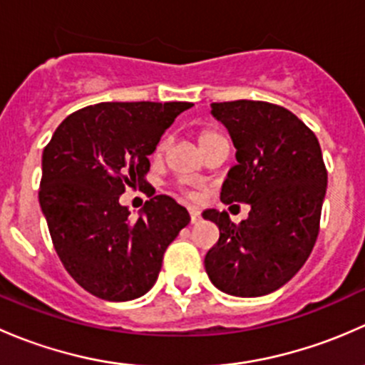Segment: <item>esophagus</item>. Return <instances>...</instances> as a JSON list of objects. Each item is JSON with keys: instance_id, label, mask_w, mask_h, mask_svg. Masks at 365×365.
<instances>
[{"instance_id": "34e87169", "label": "esophagus", "mask_w": 365, "mask_h": 365, "mask_svg": "<svg viewBox=\"0 0 365 365\" xmlns=\"http://www.w3.org/2000/svg\"><path fill=\"white\" fill-rule=\"evenodd\" d=\"M189 213H190V222H192V224L200 222V220H201V212H200V210L194 208V206H190Z\"/></svg>"}]
</instances>
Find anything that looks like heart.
Returning a JSON list of instances; mask_svg holds the SVG:
<instances>
[{
    "label": "heart",
    "mask_w": 365,
    "mask_h": 365,
    "mask_svg": "<svg viewBox=\"0 0 365 365\" xmlns=\"http://www.w3.org/2000/svg\"><path fill=\"white\" fill-rule=\"evenodd\" d=\"M197 141H200L201 150H206V148H210L212 145H215V143L226 141V138H224L222 134H219L217 130H213V128H203V130L200 132V135H197ZM165 148H168V139L164 138L159 145H157V150H155L157 155L164 153Z\"/></svg>",
    "instance_id": "1"
}]
</instances>
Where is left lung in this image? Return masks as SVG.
<instances>
[{
    "label": "left lung",
    "mask_w": 365,
    "mask_h": 365,
    "mask_svg": "<svg viewBox=\"0 0 365 365\" xmlns=\"http://www.w3.org/2000/svg\"><path fill=\"white\" fill-rule=\"evenodd\" d=\"M227 128L237 162L220 201L251 205L240 224L205 210L219 242L205 257L210 281L233 297H263L304 267L316 244L327 192V169L314 132L288 109L261 101L212 104Z\"/></svg>",
    "instance_id": "left-lung-1"
}]
</instances>
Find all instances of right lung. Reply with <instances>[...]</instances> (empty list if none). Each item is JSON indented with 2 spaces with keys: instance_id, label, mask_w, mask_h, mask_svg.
Instances as JSON below:
<instances>
[{
  "instance_id": "add662e5",
  "label": "right lung",
  "mask_w": 365,
  "mask_h": 365,
  "mask_svg": "<svg viewBox=\"0 0 365 365\" xmlns=\"http://www.w3.org/2000/svg\"><path fill=\"white\" fill-rule=\"evenodd\" d=\"M190 102H101L65 118L42 153L38 201L61 263L91 295L127 302L152 289L168 245L190 222L173 197L138 219L120 205L146 183L148 155Z\"/></svg>"
}]
</instances>
